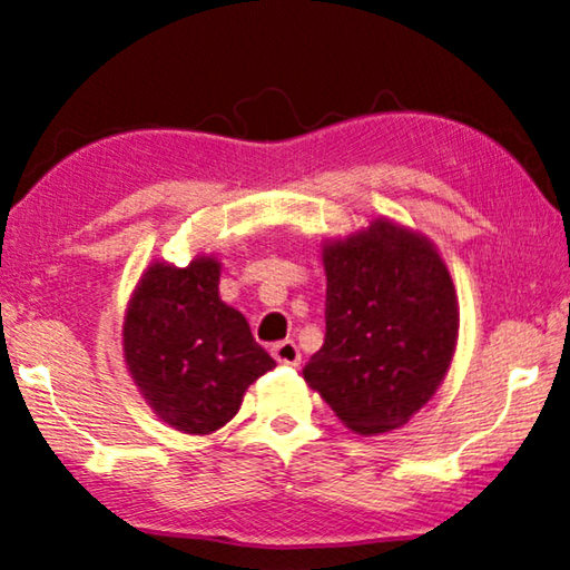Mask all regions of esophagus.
Instances as JSON below:
<instances>
[{
	"mask_svg": "<svg viewBox=\"0 0 570 570\" xmlns=\"http://www.w3.org/2000/svg\"><path fill=\"white\" fill-rule=\"evenodd\" d=\"M272 354H274V360H276L278 364L296 366L298 362H302V352H298V346H296L292 340H286V342H278V344H274Z\"/></svg>",
	"mask_w": 570,
	"mask_h": 570,
	"instance_id": "1",
	"label": "esophagus"
}]
</instances>
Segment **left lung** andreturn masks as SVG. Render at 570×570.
Returning a JSON list of instances; mask_svg holds the SVG:
<instances>
[{
    "instance_id": "1",
    "label": "left lung",
    "mask_w": 570,
    "mask_h": 570,
    "mask_svg": "<svg viewBox=\"0 0 570 570\" xmlns=\"http://www.w3.org/2000/svg\"><path fill=\"white\" fill-rule=\"evenodd\" d=\"M326 336L304 366L356 435L407 424L440 390L460 332L458 292L438 246L387 216L322 244Z\"/></svg>"
}]
</instances>
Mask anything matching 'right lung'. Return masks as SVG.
<instances>
[{
    "label": "right lung",
    "instance_id": "right-lung-1",
    "mask_svg": "<svg viewBox=\"0 0 570 570\" xmlns=\"http://www.w3.org/2000/svg\"><path fill=\"white\" fill-rule=\"evenodd\" d=\"M218 282V256H193L188 266L156 258L125 308L122 356L135 387L183 435L224 428L250 384L276 366Z\"/></svg>",
    "mask_w": 570,
    "mask_h": 570
}]
</instances>
